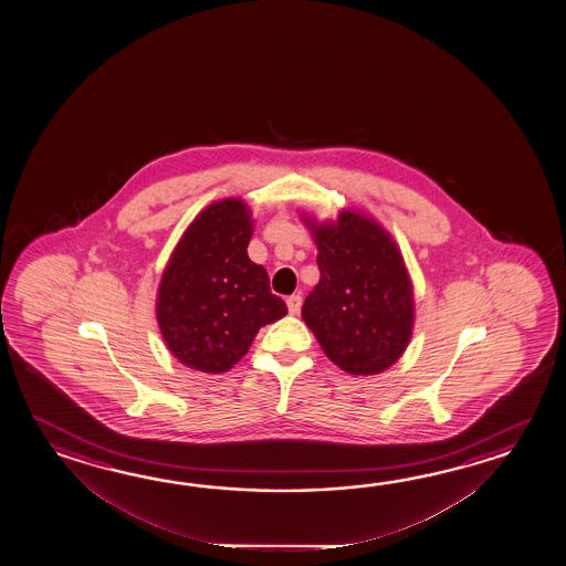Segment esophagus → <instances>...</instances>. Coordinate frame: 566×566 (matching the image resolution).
<instances>
[{
  "instance_id": "34e87169",
  "label": "esophagus",
  "mask_w": 566,
  "mask_h": 566,
  "mask_svg": "<svg viewBox=\"0 0 566 566\" xmlns=\"http://www.w3.org/2000/svg\"><path fill=\"white\" fill-rule=\"evenodd\" d=\"M287 310L291 315H297L301 310V297L300 295H291L287 297Z\"/></svg>"
}]
</instances>
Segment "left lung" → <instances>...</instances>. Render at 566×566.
Returning <instances> with one entry per match:
<instances>
[{"label":"left lung","mask_w":566,"mask_h":566,"mask_svg":"<svg viewBox=\"0 0 566 566\" xmlns=\"http://www.w3.org/2000/svg\"><path fill=\"white\" fill-rule=\"evenodd\" d=\"M301 220L312 230L319 266L303 322L342 370L385 373L405 354L415 324V291L397 242L378 220L349 208L336 220Z\"/></svg>","instance_id":"8db88e82"}]
</instances>
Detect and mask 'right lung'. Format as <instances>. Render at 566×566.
I'll list each match as a JSON object with an SVG mask.
<instances>
[{
    "label": "right lung",
    "mask_w": 566,
    "mask_h": 566,
    "mask_svg": "<svg viewBox=\"0 0 566 566\" xmlns=\"http://www.w3.org/2000/svg\"><path fill=\"white\" fill-rule=\"evenodd\" d=\"M253 214L242 198H224L184 230L157 287L156 317L171 356L198 373H229L256 332L287 313L265 266L247 253Z\"/></svg>",
    "instance_id": "1"
}]
</instances>
